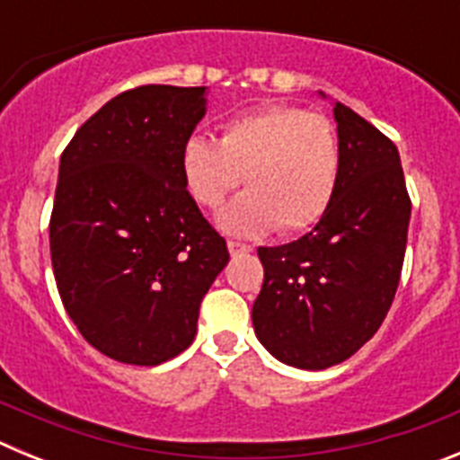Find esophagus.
Listing matches in <instances>:
<instances>
[{
	"mask_svg": "<svg viewBox=\"0 0 460 460\" xmlns=\"http://www.w3.org/2000/svg\"><path fill=\"white\" fill-rule=\"evenodd\" d=\"M227 251H230V255H242L253 251V246H251V243L239 242V239H230V242H227Z\"/></svg>",
	"mask_w": 460,
	"mask_h": 460,
	"instance_id": "1",
	"label": "esophagus"
}]
</instances>
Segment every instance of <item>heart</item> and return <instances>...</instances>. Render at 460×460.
Returning a JSON list of instances; mask_svg holds the SVG:
<instances>
[{"label":"heart","mask_w":460,"mask_h":460,"mask_svg":"<svg viewBox=\"0 0 460 460\" xmlns=\"http://www.w3.org/2000/svg\"><path fill=\"white\" fill-rule=\"evenodd\" d=\"M193 200L217 209L246 174L251 190L221 211L218 223L234 234H299L327 214L341 174L334 124L306 108L270 103L230 117L221 140L193 133L180 154Z\"/></svg>","instance_id":"1"}]
</instances>
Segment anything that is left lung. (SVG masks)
Returning <instances> with one entry per match:
<instances>
[{
  "label": "left lung",
  "instance_id": "obj_1",
  "mask_svg": "<svg viewBox=\"0 0 460 460\" xmlns=\"http://www.w3.org/2000/svg\"><path fill=\"white\" fill-rule=\"evenodd\" d=\"M341 174L311 233L265 249L253 304L260 343L290 367L320 371L373 339L396 295L408 243L410 195L398 149L364 117L336 103Z\"/></svg>",
  "mask_w": 460,
  "mask_h": 460
}]
</instances>
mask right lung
Returning a JSON list of instances; mask_svg holds the SVG:
<instances>
[{
  "label": "right lung",
  "instance_id": "right-lung-1",
  "mask_svg": "<svg viewBox=\"0 0 460 460\" xmlns=\"http://www.w3.org/2000/svg\"><path fill=\"white\" fill-rule=\"evenodd\" d=\"M207 87L142 84L80 126L59 161L50 258L68 318L110 359L156 367L195 339L226 239L202 217L180 154Z\"/></svg>",
  "mask_w": 460,
  "mask_h": 460
}]
</instances>
